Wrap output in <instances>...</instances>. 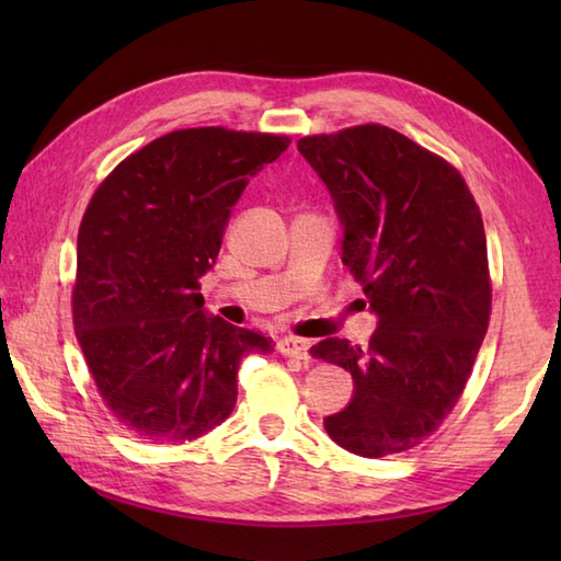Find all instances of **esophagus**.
Returning a JSON list of instances; mask_svg holds the SVG:
<instances>
[{
    "label": "esophagus",
    "instance_id": "esophagus-1",
    "mask_svg": "<svg viewBox=\"0 0 561 561\" xmlns=\"http://www.w3.org/2000/svg\"><path fill=\"white\" fill-rule=\"evenodd\" d=\"M308 347H311V342H306L301 337H284L277 344L279 354L291 356V359H304V362L308 359Z\"/></svg>",
    "mask_w": 561,
    "mask_h": 561
}]
</instances>
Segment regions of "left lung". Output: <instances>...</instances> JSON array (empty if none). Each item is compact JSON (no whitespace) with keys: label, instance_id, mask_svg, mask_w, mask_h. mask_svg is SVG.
Masks as SVG:
<instances>
[{"label":"left lung","instance_id":"8db88e82","mask_svg":"<svg viewBox=\"0 0 561 561\" xmlns=\"http://www.w3.org/2000/svg\"><path fill=\"white\" fill-rule=\"evenodd\" d=\"M296 147L335 199L342 262L378 316L368 347L340 337L311 347L354 380L352 402L325 432L356 456H396L444 424L490 328L482 214L456 165L386 125Z\"/></svg>","mask_w":561,"mask_h":561}]
</instances>
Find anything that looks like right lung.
<instances>
[{
    "label": "right lung",
    "instance_id": "right-lung-1",
    "mask_svg": "<svg viewBox=\"0 0 561 561\" xmlns=\"http://www.w3.org/2000/svg\"><path fill=\"white\" fill-rule=\"evenodd\" d=\"M289 137L175 129L96 187L77 238L71 320L105 408L149 444H185L231 414L238 368L272 340L207 318L199 279L248 181Z\"/></svg>",
    "mask_w": 561,
    "mask_h": 561
}]
</instances>
